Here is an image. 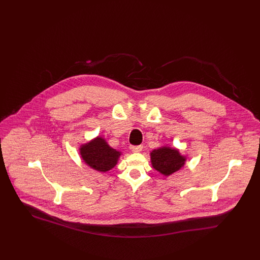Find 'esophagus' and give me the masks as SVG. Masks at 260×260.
I'll return each instance as SVG.
<instances>
[{
	"instance_id": "esophagus-1",
	"label": "esophagus",
	"mask_w": 260,
	"mask_h": 260,
	"mask_svg": "<svg viewBox=\"0 0 260 260\" xmlns=\"http://www.w3.org/2000/svg\"><path fill=\"white\" fill-rule=\"evenodd\" d=\"M142 146L141 145H137V146H134V145H132L131 146V150L133 151V152H135V153H139V152H141L142 151Z\"/></svg>"
}]
</instances>
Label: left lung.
Here are the masks:
<instances>
[{"label":"left lung","mask_w":260,"mask_h":260,"mask_svg":"<svg viewBox=\"0 0 260 260\" xmlns=\"http://www.w3.org/2000/svg\"><path fill=\"white\" fill-rule=\"evenodd\" d=\"M150 158L152 167L165 176H170L181 170L186 161L185 156H182L178 149L169 146L154 149L150 153Z\"/></svg>","instance_id":"left-lung-1"}]
</instances>
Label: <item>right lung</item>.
Masks as SVG:
<instances>
[{
  "mask_svg": "<svg viewBox=\"0 0 260 260\" xmlns=\"http://www.w3.org/2000/svg\"><path fill=\"white\" fill-rule=\"evenodd\" d=\"M80 155L91 169L100 173H107L117 165L122 153L110 147L101 136H96L89 142L81 145Z\"/></svg>",
  "mask_w": 260,
  "mask_h": 260,
  "instance_id": "obj_1",
  "label": "right lung"
}]
</instances>
